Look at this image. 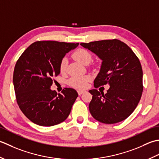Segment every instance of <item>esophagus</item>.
<instances>
[{"label":"esophagus","mask_w":159,"mask_h":159,"mask_svg":"<svg viewBox=\"0 0 159 159\" xmlns=\"http://www.w3.org/2000/svg\"><path fill=\"white\" fill-rule=\"evenodd\" d=\"M84 92V90H77V93H78V95H82V94Z\"/></svg>","instance_id":"obj_1"}]
</instances>
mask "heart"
<instances>
[{
  "instance_id": "1",
  "label": "heart",
  "mask_w": 159,
  "mask_h": 159,
  "mask_svg": "<svg viewBox=\"0 0 159 159\" xmlns=\"http://www.w3.org/2000/svg\"><path fill=\"white\" fill-rule=\"evenodd\" d=\"M73 57L76 61L80 64L86 65L89 64L92 59V56L88 51L84 48H79L75 51L73 54ZM68 66V60L66 57H64L61 60L60 64V70L61 73H64L66 70ZM90 81V77L86 76H74L69 80V84L70 86L74 87L77 89H84L89 85V83Z\"/></svg>"
}]
</instances>
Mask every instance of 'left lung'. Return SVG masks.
<instances>
[{
  "label": "left lung",
  "mask_w": 159,
  "mask_h": 159,
  "mask_svg": "<svg viewBox=\"0 0 159 159\" xmlns=\"http://www.w3.org/2000/svg\"><path fill=\"white\" fill-rule=\"evenodd\" d=\"M102 60L94 86L108 84L106 94L90 90L89 111L94 119L112 124L125 120L137 108L143 92V70L139 58L127 44L114 39L81 43Z\"/></svg>",
  "instance_id": "left-lung-1"
}]
</instances>
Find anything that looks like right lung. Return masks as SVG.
<instances>
[{
	"label": "right lung",
	"instance_id": "add662e5",
	"mask_svg": "<svg viewBox=\"0 0 159 159\" xmlns=\"http://www.w3.org/2000/svg\"><path fill=\"white\" fill-rule=\"evenodd\" d=\"M79 43L38 41L31 44L16 64L13 82L16 101L23 114L34 124L52 126L66 120L78 94L73 89L61 94L51 90L53 78L60 73L66 53Z\"/></svg>",
	"mask_w": 159,
	"mask_h": 159
}]
</instances>
